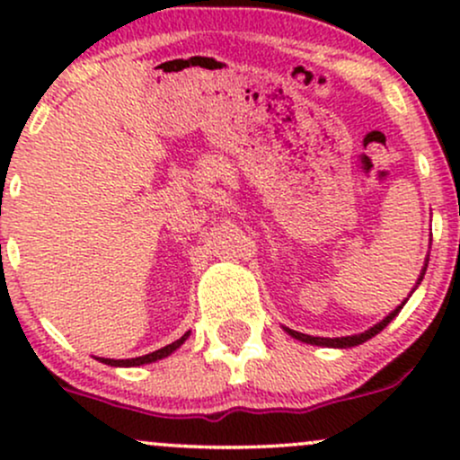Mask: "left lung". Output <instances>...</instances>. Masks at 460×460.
I'll use <instances>...</instances> for the list:
<instances>
[{
	"mask_svg": "<svg viewBox=\"0 0 460 460\" xmlns=\"http://www.w3.org/2000/svg\"><path fill=\"white\" fill-rule=\"evenodd\" d=\"M426 268H429V260H426V263H424V268H421V272H420V279H417V285L421 283V279H424V274H426ZM415 285V288H417ZM413 288V289H415ZM406 303V300H404ZM404 303L400 305V307H395L392 314L387 315V318L385 320H381L378 322V324H374L372 329H367L366 332H358V335H348V337H314V335H305V332H298V331H292V329H285L289 332V335L294 337V340H300V341H305V344H311V346H329V348H352V346H358V344H363V341H367V340H372L374 335H378V332H381L385 326L389 324V322H392L395 315L400 314V309L404 307Z\"/></svg>",
	"mask_w": 460,
	"mask_h": 460,
	"instance_id": "8db88e82",
	"label": "left lung"
}]
</instances>
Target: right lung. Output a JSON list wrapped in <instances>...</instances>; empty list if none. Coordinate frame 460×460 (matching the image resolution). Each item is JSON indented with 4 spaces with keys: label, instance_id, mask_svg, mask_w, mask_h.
<instances>
[{
    "label": "right lung",
    "instance_id": "1",
    "mask_svg": "<svg viewBox=\"0 0 460 460\" xmlns=\"http://www.w3.org/2000/svg\"><path fill=\"white\" fill-rule=\"evenodd\" d=\"M188 335H190V331L183 332V335L179 337L177 341H172V344L164 346V348H160V350H155V352H149V355H145V357H136V358H103V357H97V358H99V361H102V363H105V366H112V367H136V366H145V363L160 361V358L172 355V352H175L177 348L181 346L183 341L188 340Z\"/></svg>",
    "mask_w": 460,
    "mask_h": 460
}]
</instances>
